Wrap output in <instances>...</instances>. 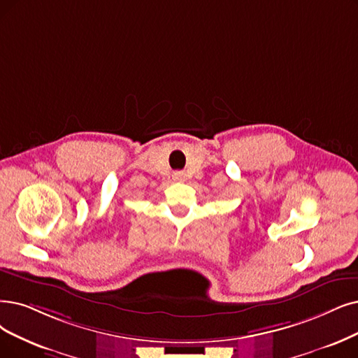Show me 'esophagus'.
<instances>
[{
  "label": "esophagus",
  "mask_w": 358,
  "mask_h": 358,
  "mask_svg": "<svg viewBox=\"0 0 358 358\" xmlns=\"http://www.w3.org/2000/svg\"><path fill=\"white\" fill-rule=\"evenodd\" d=\"M171 178H173V180L183 182L185 180V173H183V171H175V173L171 175Z\"/></svg>",
  "instance_id": "34e87169"
}]
</instances>
